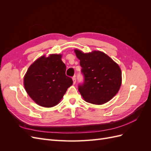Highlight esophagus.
Returning <instances> with one entry per match:
<instances>
[{
	"label": "esophagus",
	"instance_id": "esophagus-1",
	"mask_svg": "<svg viewBox=\"0 0 151 151\" xmlns=\"http://www.w3.org/2000/svg\"><path fill=\"white\" fill-rule=\"evenodd\" d=\"M72 80H73V84H75L76 83V78L75 76H74V77H72Z\"/></svg>",
	"mask_w": 151,
	"mask_h": 151
}]
</instances>
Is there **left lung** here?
Segmentation results:
<instances>
[{"label":"left lung","mask_w":151,"mask_h":151,"mask_svg":"<svg viewBox=\"0 0 151 151\" xmlns=\"http://www.w3.org/2000/svg\"><path fill=\"white\" fill-rule=\"evenodd\" d=\"M80 60L84 81L79 91L86 102L102 104L111 100L122 84V72L117 63L100 51L84 53L74 50Z\"/></svg>","instance_id":"8db88e82"}]
</instances>
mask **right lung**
I'll use <instances>...</instances> for the list:
<instances>
[{
	"label": "right lung",
	"instance_id": "1",
	"mask_svg": "<svg viewBox=\"0 0 151 151\" xmlns=\"http://www.w3.org/2000/svg\"><path fill=\"white\" fill-rule=\"evenodd\" d=\"M61 58L60 54L42 56L32 63L24 76L26 91L41 106H55L72 85V79L65 75L66 66Z\"/></svg>",
	"mask_w": 151,
	"mask_h": 151
}]
</instances>
